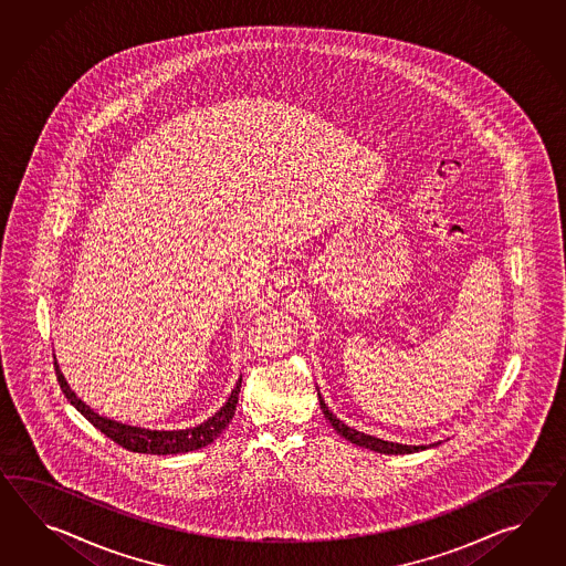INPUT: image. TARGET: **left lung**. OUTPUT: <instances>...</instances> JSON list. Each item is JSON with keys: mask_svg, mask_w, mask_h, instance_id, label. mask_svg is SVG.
I'll use <instances>...</instances> for the list:
<instances>
[{"mask_svg": "<svg viewBox=\"0 0 566 566\" xmlns=\"http://www.w3.org/2000/svg\"><path fill=\"white\" fill-rule=\"evenodd\" d=\"M318 402H321L323 413L329 419V423H332L339 436H344L345 440L352 441V443H356V446H361V448H368V450H373V452H378V454H413V452L428 450L431 446H440L441 443V441H436V443H429V446H407V443L380 440V438H374V436H368V433H361L358 429L345 426L342 419H337V417L329 411V407L325 405V400H323L321 395H318Z\"/></svg>", "mask_w": 566, "mask_h": 566, "instance_id": "1", "label": "left lung"}]
</instances>
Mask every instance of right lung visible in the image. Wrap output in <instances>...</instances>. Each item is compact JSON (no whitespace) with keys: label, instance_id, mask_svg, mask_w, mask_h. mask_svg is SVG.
I'll list each match as a JSON object with an SVG mask.
<instances>
[{"label":"right lung","instance_id":"right-lung-1","mask_svg":"<svg viewBox=\"0 0 566 566\" xmlns=\"http://www.w3.org/2000/svg\"><path fill=\"white\" fill-rule=\"evenodd\" d=\"M56 380L61 385V390L65 392V397L70 400L71 405L80 411V413L94 426L99 429L104 436H108L112 441H116L118 446H123L130 452H138V454H184V452H192V450H200L208 443L217 440L221 436L224 428L231 423L234 417V409L239 402V392H241V378L237 380L231 395L227 402L222 405L221 409L212 417H208L207 421H202L200 426L186 429H171V431H159V429H145L135 428V426H126L120 421H114L108 417L97 415L94 409H90L73 390H71L67 380L63 373L56 366Z\"/></svg>","mask_w":566,"mask_h":566}]
</instances>
